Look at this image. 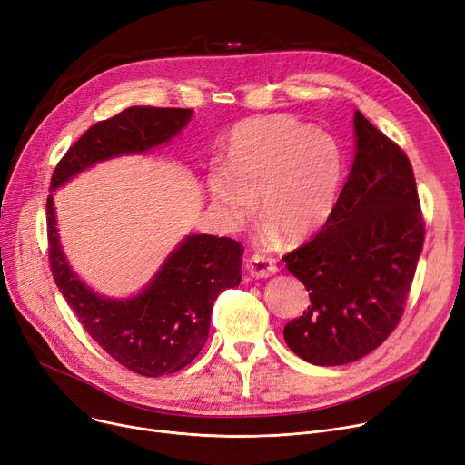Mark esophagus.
Here are the masks:
<instances>
[{"mask_svg": "<svg viewBox=\"0 0 465 465\" xmlns=\"http://www.w3.org/2000/svg\"><path fill=\"white\" fill-rule=\"evenodd\" d=\"M247 270L256 279H266V277L275 275L279 268H277L273 258H268L264 254H254L247 260Z\"/></svg>", "mask_w": 465, "mask_h": 465, "instance_id": "obj_1", "label": "esophagus"}]
</instances>
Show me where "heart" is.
Here are the masks:
<instances>
[{
	"mask_svg": "<svg viewBox=\"0 0 465 465\" xmlns=\"http://www.w3.org/2000/svg\"><path fill=\"white\" fill-rule=\"evenodd\" d=\"M341 171L344 159L332 134L289 115L252 117L232 129L226 163L209 169L207 192L224 224H243L258 199L266 241L279 232L304 241L329 220Z\"/></svg>",
	"mask_w": 465,
	"mask_h": 465,
	"instance_id": "b5f03b06",
	"label": "heart"
}]
</instances>
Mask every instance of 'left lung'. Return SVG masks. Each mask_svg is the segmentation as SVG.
<instances>
[{
	"instance_id": "1",
	"label": "left lung",
	"mask_w": 465,
	"mask_h": 465,
	"mask_svg": "<svg viewBox=\"0 0 465 465\" xmlns=\"http://www.w3.org/2000/svg\"><path fill=\"white\" fill-rule=\"evenodd\" d=\"M355 157L325 226L285 256L310 306L285 327L287 346L319 367L374 351L402 315L423 247L411 161L355 110Z\"/></svg>"
}]
</instances>
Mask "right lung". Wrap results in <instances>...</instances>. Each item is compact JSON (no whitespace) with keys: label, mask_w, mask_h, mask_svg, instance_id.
Instances as JSON below:
<instances>
[{"label":"right lung","mask_w":465,"mask_h":465,"mask_svg":"<svg viewBox=\"0 0 465 465\" xmlns=\"http://www.w3.org/2000/svg\"><path fill=\"white\" fill-rule=\"evenodd\" d=\"M192 114L184 108L131 106L98 121L60 159L51 192L100 161L167 144L190 124ZM47 235L54 282L79 322L110 357L148 378L190 365L209 338L214 300L241 282L243 247L230 237L201 233L180 241L138 294L108 298L70 268L60 245L53 193L47 197Z\"/></svg>","instance_id":"right-lung-1"}]
</instances>
